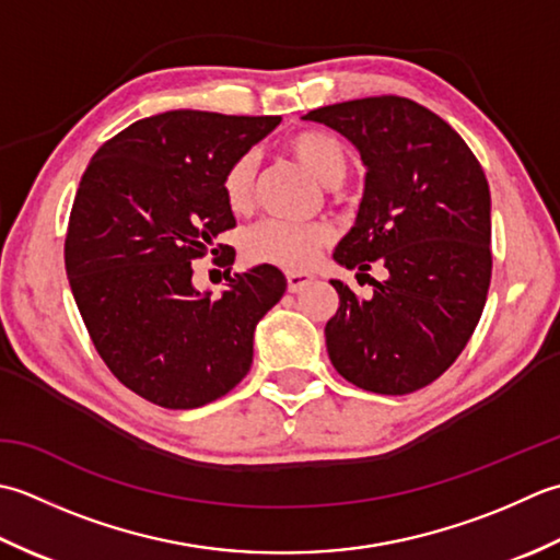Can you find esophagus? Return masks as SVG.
I'll return each mask as SVG.
<instances>
[{
    "label": "esophagus",
    "instance_id": "34e87169",
    "mask_svg": "<svg viewBox=\"0 0 560 560\" xmlns=\"http://www.w3.org/2000/svg\"><path fill=\"white\" fill-rule=\"evenodd\" d=\"M312 280L314 278L310 276V272H288V290L290 292H302Z\"/></svg>",
    "mask_w": 560,
    "mask_h": 560
}]
</instances>
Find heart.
<instances>
[{
	"instance_id": "heart-1",
	"label": "heart",
	"mask_w": 560,
	"mask_h": 560,
	"mask_svg": "<svg viewBox=\"0 0 560 560\" xmlns=\"http://www.w3.org/2000/svg\"><path fill=\"white\" fill-rule=\"evenodd\" d=\"M296 162L326 186L346 178L350 154L343 140L324 130H302L284 142ZM256 162L250 154L236 156L222 176V196L234 214H246L254 208ZM330 242V226L324 222H282L266 220L244 236V254L250 264L280 266L302 270L314 260L318 248Z\"/></svg>"
}]
</instances>
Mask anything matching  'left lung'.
I'll return each instance as SVG.
<instances>
[{"label": "left lung", "mask_w": 560, "mask_h": 560, "mask_svg": "<svg viewBox=\"0 0 560 560\" xmlns=\"http://www.w3.org/2000/svg\"><path fill=\"white\" fill-rule=\"evenodd\" d=\"M358 147L368 176L355 226L334 258L362 276L358 300L330 280L338 312L326 348L338 374L364 392L404 396L435 382L469 343L490 288V190L459 132L404 96H370L310 110ZM370 278V276H368Z\"/></svg>", "instance_id": "obj_1"}]
</instances>
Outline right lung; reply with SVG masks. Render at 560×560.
Listing matches in <instances>:
<instances>
[{
    "label": "right lung",
    "mask_w": 560,
    "mask_h": 560,
    "mask_svg": "<svg viewBox=\"0 0 560 560\" xmlns=\"http://www.w3.org/2000/svg\"><path fill=\"white\" fill-rule=\"evenodd\" d=\"M280 116L168 110L132 122L91 159L70 212L65 268L101 360L162 408L232 392L254 362L256 324L288 280L276 266L230 278L222 296L192 288V260L217 254L236 220L222 176ZM214 264H234L222 246ZM230 276V270H224Z\"/></svg>",
    "instance_id": "1"
}]
</instances>
